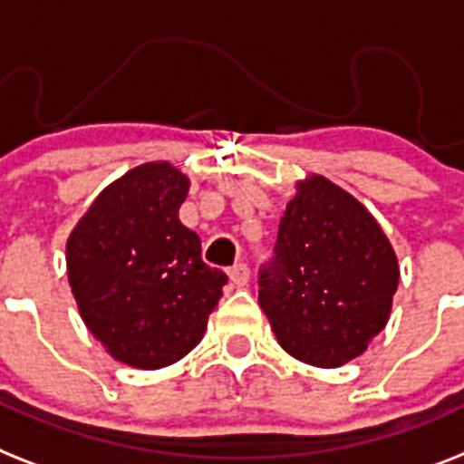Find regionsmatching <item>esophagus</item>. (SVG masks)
Wrapping results in <instances>:
<instances>
[{
  "label": "esophagus",
  "instance_id": "1",
  "mask_svg": "<svg viewBox=\"0 0 464 464\" xmlns=\"http://www.w3.org/2000/svg\"><path fill=\"white\" fill-rule=\"evenodd\" d=\"M248 277H251V273H248L246 263H237V266L229 267V279L235 286H246Z\"/></svg>",
  "mask_w": 464,
  "mask_h": 464
}]
</instances>
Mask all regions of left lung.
<instances>
[{
    "mask_svg": "<svg viewBox=\"0 0 464 464\" xmlns=\"http://www.w3.org/2000/svg\"><path fill=\"white\" fill-rule=\"evenodd\" d=\"M398 277L396 251L372 213L323 175H308L279 220L258 304L286 353L339 367L386 327Z\"/></svg>",
    "mask_w": 464,
    "mask_h": 464,
    "instance_id": "left-lung-1",
    "label": "left lung"
}]
</instances>
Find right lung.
<instances>
[{
    "instance_id": "obj_1",
    "label": "right lung",
    "mask_w": 464,
    "mask_h": 464,
    "mask_svg": "<svg viewBox=\"0 0 464 464\" xmlns=\"http://www.w3.org/2000/svg\"><path fill=\"white\" fill-rule=\"evenodd\" d=\"M189 178L151 160L103 187L66 241L80 317L118 362L159 370L204 339L227 275L179 223Z\"/></svg>"
}]
</instances>
